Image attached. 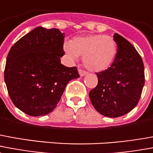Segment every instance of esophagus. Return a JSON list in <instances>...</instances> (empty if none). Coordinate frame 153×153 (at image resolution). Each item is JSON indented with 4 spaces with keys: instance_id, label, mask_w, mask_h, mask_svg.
I'll list each match as a JSON object with an SVG mask.
<instances>
[{
    "instance_id": "1",
    "label": "esophagus",
    "mask_w": 153,
    "mask_h": 153,
    "mask_svg": "<svg viewBox=\"0 0 153 153\" xmlns=\"http://www.w3.org/2000/svg\"><path fill=\"white\" fill-rule=\"evenodd\" d=\"M79 75L81 77H83L84 75H86L88 72H86L85 71H83V70H81V69H79Z\"/></svg>"
}]
</instances>
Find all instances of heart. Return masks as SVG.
Instances as JSON below:
<instances>
[{"label":"heart","instance_id":"b5f03b06","mask_svg":"<svg viewBox=\"0 0 153 153\" xmlns=\"http://www.w3.org/2000/svg\"><path fill=\"white\" fill-rule=\"evenodd\" d=\"M63 49L71 60L76 62L83 56V64L88 70L100 72L108 69L116 56L117 45L110 36L86 35L65 42Z\"/></svg>","mask_w":153,"mask_h":153}]
</instances>
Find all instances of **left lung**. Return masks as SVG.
Segmentation results:
<instances>
[{
    "instance_id": "left-lung-1",
    "label": "left lung",
    "mask_w": 153,
    "mask_h": 153,
    "mask_svg": "<svg viewBox=\"0 0 153 153\" xmlns=\"http://www.w3.org/2000/svg\"><path fill=\"white\" fill-rule=\"evenodd\" d=\"M117 54L107 70L97 73L98 84L89 92L97 112L105 117L125 115L135 107L144 85V66L141 56L131 43L115 33Z\"/></svg>"
}]
</instances>
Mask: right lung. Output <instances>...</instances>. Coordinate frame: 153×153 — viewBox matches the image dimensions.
Instances as JSON below:
<instances>
[{
    "mask_svg": "<svg viewBox=\"0 0 153 153\" xmlns=\"http://www.w3.org/2000/svg\"><path fill=\"white\" fill-rule=\"evenodd\" d=\"M65 34L37 27L12 46L4 82L13 105L30 116H45L59 102L67 83L79 78L76 67L61 63Z\"/></svg>",
    "mask_w": 153,
    "mask_h": 153,
    "instance_id": "right-lung-1",
    "label": "right lung"
}]
</instances>
